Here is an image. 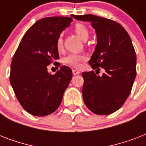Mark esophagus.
<instances>
[{"instance_id":"34e87169","label":"esophagus","mask_w":146,"mask_h":146,"mask_svg":"<svg viewBox=\"0 0 146 146\" xmlns=\"http://www.w3.org/2000/svg\"><path fill=\"white\" fill-rule=\"evenodd\" d=\"M73 75H78V74H80V71L77 70H73Z\"/></svg>"}]
</instances>
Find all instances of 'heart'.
<instances>
[{
	"mask_svg": "<svg viewBox=\"0 0 146 146\" xmlns=\"http://www.w3.org/2000/svg\"><path fill=\"white\" fill-rule=\"evenodd\" d=\"M74 31L76 35L82 40H86L89 37V30L86 26L82 23H76L74 26ZM64 47V39L62 35H60L56 41V48L58 50H61ZM86 60V56L83 54L71 53L66 56L64 60V64L76 68H80L82 65V62Z\"/></svg>",
	"mask_w": 146,
	"mask_h": 146,
	"instance_id": "1",
	"label": "heart"
}]
</instances>
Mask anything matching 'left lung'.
<instances>
[{"instance_id": "8db88e82", "label": "left lung", "mask_w": 146, "mask_h": 146, "mask_svg": "<svg viewBox=\"0 0 146 146\" xmlns=\"http://www.w3.org/2000/svg\"><path fill=\"white\" fill-rule=\"evenodd\" d=\"M78 20L91 22L97 44L89 64L95 71L82 73V97L96 114L117 111L131 92L136 75V55L129 34L117 22L92 14L73 15ZM99 67L106 72L100 77Z\"/></svg>"}]
</instances>
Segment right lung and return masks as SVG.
Instances as JSON below:
<instances>
[{"instance_id": "right-lung-1", "label": "right lung", "mask_w": 146, "mask_h": 146, "mask_svg": "<svg viewBox=\"0 0 146 146\" xmlns=\"http://www.w3.org/2000/svg\"><path fill=\"white\" fill-rule=\"evenodd\" d=\"M73 19L45 17L29 29L15 52L10 67V82L22 107L37 117L52 113L60 106L73 73L62 66L55 74L47 66L59 59L56 41Z\"/></svg>"}]
</instances>
